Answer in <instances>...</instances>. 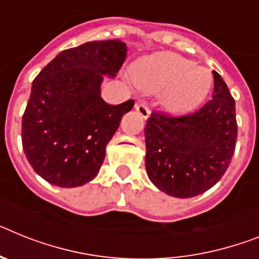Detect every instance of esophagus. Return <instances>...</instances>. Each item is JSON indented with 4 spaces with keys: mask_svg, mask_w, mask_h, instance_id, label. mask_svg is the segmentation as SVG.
I'll use <instances>...</instances> for the list:
<instances>
[{
    "mask_svg": "<svg viewBox=\"0 0 259 259\" xmlns=\"http://www.w3.org/2000/svg\"><path fill=\"white\" fill-rule=\"evenodd\" d=\"M136 110L143 119H147L150 117V109L147 108L146 104H143V103L136 104Z\"/></svg>",
    "mask_w": 259,
    "mask_h": 259,
    "instance_id": "esophagus-1",
    "label": "esophagus"
}]
</instances>
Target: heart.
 <instances>
[{
  "label": "heart",
  "mask_w": 259,
  "mask_h": 259,
  "mask_svg": "<svg viewBox=\"0 0 259 259\" xmlns=\"http://www.w3.org/2000/svg\"><path fill=\"white\" fill-rule=\"evenodd\" d=\"M133 81L145 92L159 93V104L168 114H186L196 109L212 88L208 69L196 67L177 54H160L143 59L133 71Z\"/></svg>",
  "instance_id": "obj_1"
}]
</instances>
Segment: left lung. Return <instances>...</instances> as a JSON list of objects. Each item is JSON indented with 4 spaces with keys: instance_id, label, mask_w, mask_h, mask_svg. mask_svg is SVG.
Here are the masks:
<instances>
[{
    "instance_id": "obj_1",
    "label": "left lung",
    "mask_w": 259,
    "mask_h": 259,
    "mask_svg": "<svg viewBox=\"0 0 259 259\" xmlns=\"http://www.w3.org/2000/svg\"><path fill=\"white\" fill-rule=\"evenodd\" d=\"M212 100L183 117L153 113L145 127L146 172L162 192L187 199L214 186L229 167L237 141L236 104L213 71Z\"/></svg>"
}]
</instances>
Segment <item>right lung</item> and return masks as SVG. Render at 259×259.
Returning <instances> with one entry per match:
<instances>
[{"label": "right lung", "mask_w": 259, "mask_h": 259, "mask_svg": "<svg viewBox=\"0 0 259 259\" xmlns=\"http://www.w3.org/2000/svg\"><path fill=\"white\" fill-rule=\"evenodd\" d=\"M127 47L95 40L62 51L32 81L22 118V146L30 166L46 182L73 188L97 177L106 145L133 100L109 105L104 77H116Z\"/></svg>", "instance_id": "obj_1"}]
</instances>
